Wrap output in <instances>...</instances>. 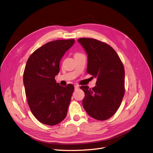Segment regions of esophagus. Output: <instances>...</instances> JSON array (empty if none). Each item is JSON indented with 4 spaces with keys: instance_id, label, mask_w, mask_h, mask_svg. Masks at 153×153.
Instances as JSON below:
<instances>
[{
    "instance_id": "esophagus-1",
    "label": "esophagus",
    "mask_w": 153,
    "mask_h": 153,
    "mask_svg": "<svg viewBox=\"0 0 153 153\" xmlns=\"http://www.w3.org/2000/svg\"><path fill=\"white\" fill-rule=\"evenodd\" d=\"M79 89V86H78V85H75V90H77V89Z\"/></svg>"
}]
</instances>
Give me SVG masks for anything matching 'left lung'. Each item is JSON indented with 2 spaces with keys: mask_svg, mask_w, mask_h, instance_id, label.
Instances as JSON below:
<instances>
[{
  "mask_svg": "<svg viewBox=\"0 0 153 153\" xmlns=\"http://www.w3.org/2000/svg\"><path fill=\"white\" fill-rule=\"evenodd\" d=\"M88 55L87 72L96 77V85H82V104L87 114L99 121L110 118L117 112L124 95V68L113 48L95 39H78Z\"/></svg>",
  "mask_w": 153,
  "mask_h": 153,
  "instance_id": "8db88e82",
  "label": "left lung"
}]
</instances>
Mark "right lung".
Wrapping results in <instances>:
<instances>
[{"label": "right lung", "mask_w": 153, "mask_h": 153, "mask_svg": "<svg viewBox=\"0 0 153 153\" xmlns=\"http://www.w3.org/2000/svg\"><path fill=\"white\" fill-rule=\"evenodd\" d=\"M75 39L50 41L36 50L27 60L24 84L27 103L34 116L46 125L54 126L66 117L74 86L62 87L55 80L59 63Z\"/></svg>", "instance_id": "right-lung-1"}]
</instances>
